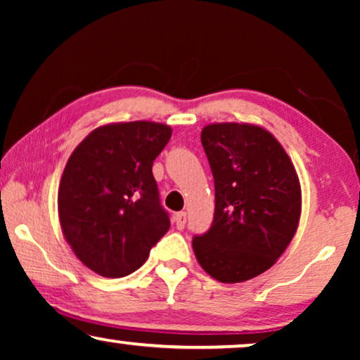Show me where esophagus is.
Listing matches in <instances>:
<instances>
[{
  "mask_svg": "<svg viewBox=\"0 0 360 360\" xmlns=\"http://www.w3.org/2000/svg\"><path fill=\"white\" fill-rule=\"evenodd\" d=\"M174 221H175L176 228L184 229L185 228V223H186V213H185V211H180V213H176Z\"/></svg>",
  "mask_w": 360,
  "mask_h": 360,
  "instance_id": "obj_1",
  "label": "esophagus"
}]
</instances>
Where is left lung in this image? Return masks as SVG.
I'll return each mask as SVG.
<instances>
[{
  "label": "left lung",
  "mask_w": 360,
  "mask_h": 360,
  "mask_svg": "<svg viewBox=\"0 0 360 360\" xmlns=\"http://www.w3.org/2000/svg\"><path fill=\"white\" fill-rule=\"evenodd\" d=\"M201 144L214 176V218L193 238L201 269L221 283L264 274L285 252L302 214L297 170L272 132L249 122H213Z\"/></svg>",
  "instance_id": "8db88e82"
}]
</instances>
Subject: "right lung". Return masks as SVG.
Returning a JSON list of instances; mask_svg holds the SVG:
<instances>
[{
    "label": "right lung",
    "instance_id": "right-lung-1",
    "mask_svg": "<svg viewBox=\"0 0 360 360\" xmlns=\"http://www.w3.org/2000/svg\"><path fill=\"white\" fill-rule=\"evenodd\" d=\"M170 137L162 122H110L68 157L57 196L60 228L78 260L101 277L139 269L170 228L152 175Z\"/></svg>",
    "mask_w": 360,
    "mask_h": 360
}]
</instances>
